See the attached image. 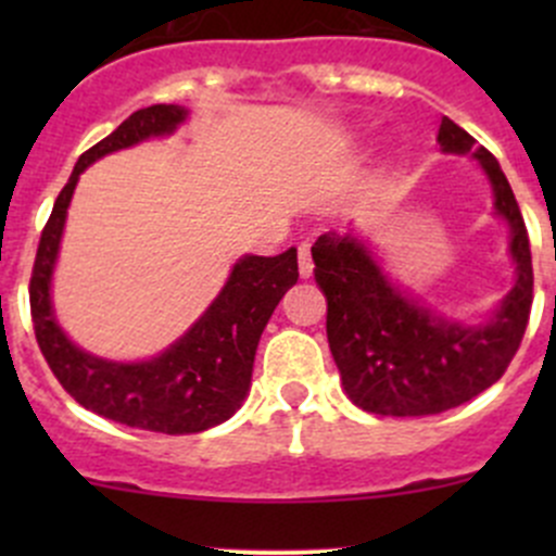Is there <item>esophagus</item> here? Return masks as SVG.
<instances>
[{"mask_svg": "<svg viewBox=\"0 0 556 556\" xmlns=\"http://www.w3.org/2000/svg\"><path fill=\"white\" fill-rule=\"evenodd\" d=\"M314 263H312V247L309 244H299V274L301 277H312Z\"/></svg>", "mask_w": 556, "mask_h": 556, "instance_id": "esophagus-1", "label": "esophagus"}]
</instances>
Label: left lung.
<instances>
[{"instance_id":"left-lung-1","label":"left lung","mask_w":556,"mask_h":556,"mask_svg":"<svg viewBox=\"0 0 556 556\" xmlns=\"http://www.w3.org/2000/svg\"><path fill=\"white\" fill-rule=\"evenodd\" d=\"M444 153H470L495 190V212L511 226L517 285L484 325L435 317L392 288L371 250L352 233H323L312 247L314 279L328 299V344L346 395L382 417H428L470 401L506 374L532 306V255L514 190L495 155L444 117Z\"/></svg>"}]
</instances>
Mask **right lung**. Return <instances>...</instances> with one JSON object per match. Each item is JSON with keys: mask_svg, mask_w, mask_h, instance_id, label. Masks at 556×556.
Returning <instances> with one entry per match:
<instances>
[{"mask_svg": "<svg viewBox=\"0 0 556 556\" xmlns=\"http://www.w3.org/2000/svg\"><path fill=\"white\" fill-rule=\"evenodd\" d=\"M185 115L188 110L177 104L144 106L80 155L45 223L29 282L37 344L61 387L88 412L112 422L169 435L215 428L242 406L263 328L299 279L295 247L274 257L244 255L199 323L164 355L148 363H112L77 350L53 317L50 277L64 233L66 206L86 166L142 139L172 134Z\"/></svg>", "mask_w": 556, "mask_h": 556, "instance_id": "obj_1", "label": "right lung"}]
</instances>
